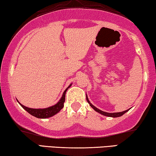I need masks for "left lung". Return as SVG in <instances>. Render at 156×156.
Returning <instances> with one entry per match:
<instances>
[{"label":"left lung","instance_id":"8db88e82","mask_svg":"<svg viewBox=\"0 0 156 156\" xmlns=\"http://www.w3.org/2000/svg\"><path fill=\"white\" fill-rule=\"evenodd\" d=\"M86 99H87V101L88 102L89 105L91 106V107L93 108L94 110L96 111V112L99 113V114H101L102 115H104V116H108V117H113V118H116V117H119V116H121L122 115H123L125 114V113H126L128 111L130 110V108L129 109L126 110V111H123V112H116V113H108V112H103V111L99 109V108H97L96 106H94L91 103L90 101H89V100L88 99V97H87V95L86 96Z\"/></svg>","mask_w":156,"mask_h":156}]
</instances>
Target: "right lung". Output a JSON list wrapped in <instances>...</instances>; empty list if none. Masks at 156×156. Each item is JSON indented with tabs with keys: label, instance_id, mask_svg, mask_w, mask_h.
<instances>
[{
	"label": "right lung",
	"instance_id": "add662e5",
	"mask_svg": "<svg viewBox=\"0 0 156 156\" xmlns=\"http://www.w3.org/2000/svg\"><path fill=\"white\" fill-rule=\"evenodd\" d=\"M71 86H72V84H69V86L65 89V91L63 92L62 96L61 99L59 100V101L57 102L56 104H55V105L50 106V107H48V108H28L27 107V106H23V104H21L18 100H17V101H18V103L20 104V105L22 106L25 111H27L30 114H31L32 116H35L36 118H38V119L50 118V117L55 116V114H57V113H58L59 111L64 107V103H65V101L66 91H67V89H69Z\"/></svg>",
	"mask_w": 156,
	"mask_h": 156
}]
</instances>
